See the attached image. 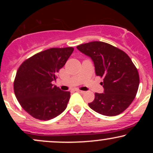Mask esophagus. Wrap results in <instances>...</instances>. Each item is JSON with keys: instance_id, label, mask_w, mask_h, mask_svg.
Wrapping results in <instances>:
<instances>
[{"instance_id": "34e87169", "label": "esophagus", "mask_w": 153, "mask_h": 153, "mask_svg": "<svg viewBox=\"0 0 153 153\" xmlns=\"http://www.w3.org/2000/svg\"><path fill=\"white\" fill-rule=\"evenodd\" d=\"M78 91V93H80V94H85V91H80V90H78V91Z\"/></svg>"}]
</instances>
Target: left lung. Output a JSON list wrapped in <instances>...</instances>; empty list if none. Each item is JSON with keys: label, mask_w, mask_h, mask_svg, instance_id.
<instances>
[{"label": "left lung", "mask_w": 153, "mask_h": 153, "mask_svg": "<svg viewBox=\"0 0 153 153\" xmlns=\"http://www.w3.org/2000/svg\"><path fill=\"white\" fill-rule=\"evenodd\" d=\"M77 49L94 61L96 74L103 79L104 93H95L91 109L102 115L120 114L132 103L137 93L140 77L137 69L124 51L103 42H91Z\"/></svg>", "instance_id": "1"}]
</instances>
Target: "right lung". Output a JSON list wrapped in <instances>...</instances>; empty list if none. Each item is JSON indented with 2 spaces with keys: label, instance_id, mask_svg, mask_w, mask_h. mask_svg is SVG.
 Here are the masks:
<instances>
[{
  "label": "right lung",
  "instance_id": "add662e5",
  "mask_svg": "<svg viewBox=\"0 0 153 153\" xmlns=\"http://www.w3.org/2000/svg\"><path fill=\"white\" fill-rule=\"evenodd\" d=\"M73 50L71 47L48 49L19 66L13 82L14 94L22 108L34 118L50 120L65 110L71 93L61 91L52 81Z\"/></svg>",
  "mask_w": 153,
  "mask_h": 153
}]
</instances>
